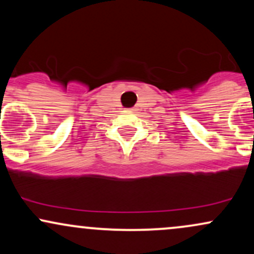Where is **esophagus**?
Masks as SVG:
<instances>
[{
    "label": "esophagus",
    "instance_id": "1",
    "mask_svg": "<svg viewBox=\"0 0 254 254\" xmlns=\"http://www.w3.org/2000/svg\"><path fill=\"white\" fill-rule=\"evenodd\" d=\"M132 111H133V109H129L127 110V112H132Z\"/></svg>",
    "mask_w": 254,
    "mask_h": 254
}]
</instances>
